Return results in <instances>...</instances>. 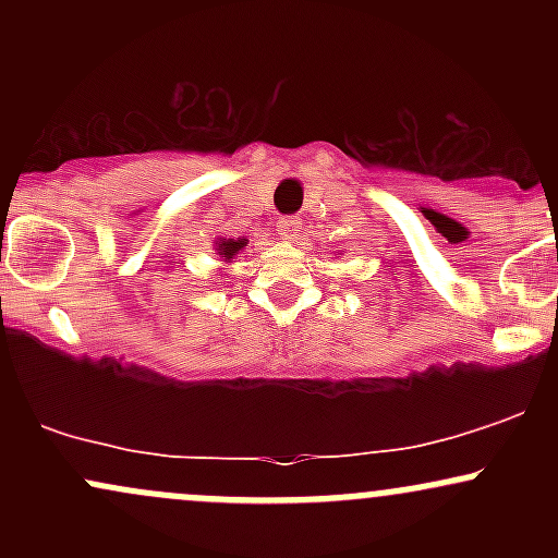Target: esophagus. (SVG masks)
<instances>
[{
	"instance_id": "34e87169",
	"label": "esophagus",
	"mask_w": 558,
	"mask_h": 558,
	"mask_svg": "<svg viewBox=\"0 0 558 558\" xmlns=\"http://www.w3.org/2000/svg\"><path fill=\"white\" fill-rule=\"evenodd\" d=\"M299 228H301V220H299V217H293V215L280 217V220H278V230H280V235H283V239H296Z\"/></svg>"
}]
</instances>
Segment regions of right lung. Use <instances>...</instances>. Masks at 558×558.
I'll return each mask as SVG.
<instances>
[{"label":"right lung","instance_id":"obj_1","mask_svg":"<svg viewBox=\"0 0 558 558\" xmlns=\"http://www.w3.org/2000/svg\"><path fill=\"white\" fill-rule=\"evenodd\" d=\"M243 246H246V241H243V239H241V241H233V239H222L220 243H217V252H220L222 257H226V262H228V259H233L235 254H239Z\"/></svg>","mask_w":558,"mask_h":558}]
</instances>
